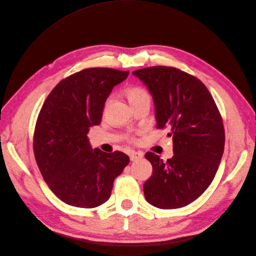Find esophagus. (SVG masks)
I'll return each mask as SVG.
<instances>
[{
	"label": "esophagus",
	"instance_id": "1",
	"mask_svg": "<svg viewBox=\"0 0 256 256\" xmlns=\"http://www.w3.org/2000/svg\"><path fill=\"white\" fill-rule=\"evenodd\" d=\"M129 157L131 161H136L138 159H141L143 157V152H131L129 154Z\"/></svg>",
	"mask_w": 256,
	"mask_h": 256
}]
</instances>
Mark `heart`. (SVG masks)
<instances>
[{"label": "heart", "mask_w": 256, "mask_h": 256, "mask_svg": "<svg viewBox=\"0 0 256 256\" xmlns=\"http://www.w3.org/2000/svg\"><path fill=\"white\" fill-rule=\"evenodd\" d=\"M127 97H128L131 104H134L144 99H150L148 92L140 86H134V88H128L127 90Z\"/></svg>", "instance_id": "heart-1"}]
</instances>
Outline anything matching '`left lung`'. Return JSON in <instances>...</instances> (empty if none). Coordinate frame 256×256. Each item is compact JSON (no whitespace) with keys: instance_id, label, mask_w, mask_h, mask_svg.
I'll return each mask as SVG.
<instances>
[{"instance_id":"obj_1","label":"left lung","mask_w":256,"mask_h":256,"mask_svg":"<svg viewBox=\"0 0 256 256\" xmlns=\"http://www.w3.org/2000/svg\"><path fill=\"white\" fill-rule=\"evenodd\" d=\"M148 88L157 127H168L172 158L146 152L152 175L144 184L147 202L161 209L187 206L212 184L224 152L223 122L207 88L180 69L154 66L132 72Z\"/></svg>"}]
</instances>
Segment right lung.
Instances as JSON below:
<instances>
[{
	"instance_id": "1",
	"label": "right lung",
	"mask_w": 256,
	"mask_h": 256,
	"mask_svg": "<svg viewBox=\"0 0 256 256\" xmlns=\"http://www.w3.org/2000/svg\"><path fill=\"white\" fill-rule=\"evenodd\" d=\"M129 74L88 68L60 81L44 100L34 132V154L49 188L64 203L94 208L111 196L113 182L129 164L122 152L92 150L90 128L102 122L106 100Z\"/></svg>"
}]
</instances>
